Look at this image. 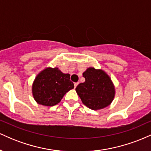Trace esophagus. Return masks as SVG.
Segmentation results:
<instances>
[{"mask_svg": "<svg viewBox=\"0 0 151 151\" xmlns=\"http://www.w3.org/2000/svg\"><path fill=\"white\" fill-rule=\"evenodd\" d=\"M78 84H79V82H77V83H75V84H74V88H76V87H77Z\"/></svg>", "mask_w": 151, "mask_h": 151, "instance_id": "esophagus-1", "label": "esophagus"}]
</instances>
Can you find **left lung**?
<instances>
[{
  "label": "left lung",
  "instance_id": "left-lung-1",
  "mask_svg": "<svg viewBox=\"0 0 151 151\" xmlns=\"http://www.w3.org/2000/svg\"><path fill=\"white\" fill-rule=\"evenodd\" d=\"M83 77L85 81L76 88L82 103L92 110L110 105L115 96V89L108 74L101 70L89 67L83 73Z\"/></svg>",
  "mask_w": 151,
  "mask_h": 151
}]
</instances>
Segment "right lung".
Returning a JSON list of instances; mask_svg holds the SVG:
<instances>
[{
	"mask_svg": "<svg viewBox=\"0 0 151 151\" xmlns=\"http://www.w3.org/2000/svg\"><path fill=\"white\" fill-rule=\"evenodd\" d=\"M74 88L70 75L58 68H46L37 74L32 84V95L39 104L52 106L60 103L64 95Z\"/></svg>",
	"mask_w": 151,
	"mask_h": 151,
	"instance_id": "1",
	"label": "right lung"
}]
</instances>
